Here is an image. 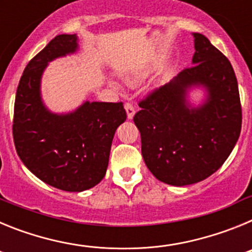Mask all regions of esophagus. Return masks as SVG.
Instances as JSON below:
<instances>
[{"label":"esophagus","mask_w":252,"mask_h":252,"mask_svg":"<svg viewBox=\"0 0 252 252\" xmlns=\"http://www.w3.org/2000/svg\"><path fill=\"white\" fill-rule=\"evenodd\" d=\"M125 110H126L128 119H132L133 115H135V107H133L130 102H126V103H125Z\"/></svg>","instance_id":"1"}]
</instances>
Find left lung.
<instances>
[{"label": "left lung", "mask_w": 252, "mask_h": 252, "mask_svg": "<svg viewBox=\"0 0 252 252\" xmlns=\"http://www.w3.org/2000/svg\"><path fill=\"white\" fill-rule=\"evenodd\" d=\"M194 48L193 65L149 92L133 116L146 166L160 182L177 187L217 171L241 132L239 86L230 60L198 32ZM192 85L209 91L207 102L198 109L186 104V90Z\"/></svg>", "instance_id": "1"}]
</instances>
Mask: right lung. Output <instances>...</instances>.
Listing matches in <instances>:
<instances>
[{
    "label": "right lung",
    "mask_w": 252,
    "mask_h": 252,
    "mask_svg": "<svg viewBox=\"0 0 252 252\" xmlns=\"http://www.w3.org/2000/svg\"><path fill=\"white\" fill-rule=\"evenodd\" d=\"M75 35H58L29 62L16 91L12 135L26 168L54 188L82 192L103 179L116 128L126 120L122 102H86L54 115L40 98L46 64L77 50Z\"/></svg>",
    "instance_id": "right-lung-1"
}]
</instances>
